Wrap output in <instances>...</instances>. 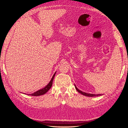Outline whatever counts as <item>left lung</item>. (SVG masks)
I'll return each instance as SVG.
<instances>
[{"label":"left lung","instance_id":"1","mask_svg":"<svg viewBox=\"0 0 128 128\" xmlns=\"http://www.w3.org/2000/svg\"><path fill=\"white\" fill-rule=\"evenodd\" d=\"M75 87L76 89V90L78 91L80 94H82L85 96H91V97H92V96H102V94H88V93H86V92H82V91L80 90L79 89L77 88L76 87V86H75Z\"/></svg>","mask_w":128,"mask_h":128}]
</instances>
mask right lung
Instances as JSON below:
<instances>
[{
  "instance_id": "right-lung-1",
  "label": "right lung",
  "mask_w": 128,
  "mask_h": 128,
  "mask_svg": "<svg viewBox=\"0 0 128 128\" xmlns=\"http://www.w3.org/2000/svg\"><path fill=\"white\" fill-rule=\"evenodd\" d=\"M56 72H55V73L54 74V75H53L52 78L51 80L50 81V82L48 83V84L46 86H45L44 88H42V89H40V90H38L36 92H34L33 94H26L27 95H29V96H42V95H43L44 94H45L46 92H47L52 87V84H53V80L54 78V76L56 75Z\"/></svg>"
}]
</instances>
